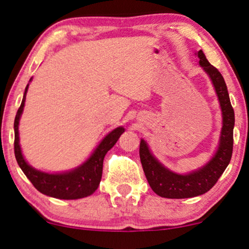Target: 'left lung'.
I'll list each match as a JSON object with an SVG mask.
<instances>
[{"label":"left lung","instance_id":"obj_1","mask_svg":"<svg viewBox=\"0 0 249 249\" xmlns=\"http://www.w3.org/2000/svg\"><path fill=\"white\" fill-rule=\"evenodd\" d=\"M197 56L199 66L212 80L222 111V130L219 146L215 154L205 165L196 171L179 175L160 163L149 151L147 142L142 139L139 156L146 179L153 192L165 198H189L207 193L227 169L232 156L234 112L231 107L226 81L220 71L207 61L202 50L197 52Z\"/></svg>","mask_w":249,"mask_h":249}]
</instances>
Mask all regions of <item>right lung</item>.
Here are the masks:
<instances>
[{"mask_svg":"<svg viewBox=\"0 0 249 249\" xmlns=\"http://www.w3.org/2000/svg\"><path fill=\"white\" fill-rule=\"evenodd\" d=\"M28 86L29 84L27 85L21 105L15 119V155L20 169L34 187L44 195L59 199H78L91 195L101 182L104 156L124 134V128L118 127L105 136L89 158L76 169L61 173H47L36 170L26 162L19 144V121L25 107Z\"/></svg>","mask_w":249,"mask_h":249,"instance_id":"right-lung-1","label":"right lung"}]
</instances>
